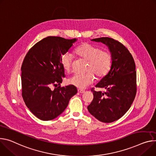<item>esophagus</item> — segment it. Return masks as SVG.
I'll use <instances>...</instances> for the list:
<instances>
[{
    "label": "esophagus",
    "instance_id": "34e87169",
    "mask_svg": "<svg viewBox=\"0 0 156 156\" xmlns=\"http://www.w3.org/2000/svg\"><path fill=\"white\" fill-rule=\"evenodd\" d=\"M78 93H84V92H85V91L83 90H81V89H78Z\"/></svg>",
    "mask_w": 156,
    "mask_h": 156
}]
</instances>
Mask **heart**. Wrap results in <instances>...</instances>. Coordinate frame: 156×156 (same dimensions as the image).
I'll list each match as a JSON object with an SVG mask.
<instances>
[{"label":"heart","mask_w":156,"mask_h":156,"mask_svg":"<svg viewBox=\"0 0 156 156\" xmlns=\"http://www.w3.org/2000/svg\"><path fill=\"white\" fill-rule=\"evenodd\" d=\"M75 53L79 57L88 61L87 73H76L68 79L70 84L80 88L84 89L92 84L95 79L94 74L98 78H103L109 72L112 63L111 53L103 51L98 46L83 43L75 50ZM61 65L66 73L70 72L72 66V56L69 53L62 55L60 59Z\"/></svg>","instance_id":"obj_1"}]
</instances>
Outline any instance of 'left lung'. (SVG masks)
Wrapping results in <instances>:
<instances>
[{"mask_svg":"<svg viewBox=\"0 0 156 156\" xmlns=\"http://www.w3.org/2000/svg\"><path fill=\"white\" fill-rule=\"evenodd\" d=\"M108 46L112 57L108 73L96 85L106 92L93 90V100L88 106L90 114L103 122L121 118L130 108L136 94V65L129 51L119 41L109 37L92 39Z\"/></svg>","mask_w":156,"mask_h":156,"instance_id":"1","label":"left lung"}]
</instances>
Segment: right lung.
Segmentation results:
<instances>
[{
  "label": "right lung",
  "instance_id": "1",
  "mask_svg": "<svg viewBox=\"0 0 156 156\" xmlns=\"http://www.w3.org/2000/svg\"><path fill=\"white\" fill-rule=\"evenodd\" d=\"M76 40L47 37L25 56L21 67L22 97L27 108L41 120L50 121L61 115L77 93L72 84L60 87L65 77L60 59ZM51 86L56 88L51 90Z\"/></svg>",
  "mask_w": 156,
  "mask_h": 156
}]
</instances>
